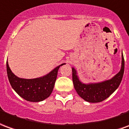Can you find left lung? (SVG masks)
<instances>
[{
  "mask_svg": "<svg viewBox=\"0 0 129 129\" xmlns=\"http://www.w3.org/2000/svg\"><path fill=\"white\" fill-rule=\"evenodd\" d=\"M124 72V59L122 55L120 71L109 80L99 83H83L79 80L77 72L74 67H72V80L75 89L81 98L89 103H99L109 97L118 88L122 80Z\"/></svg>",
  "mask_w": 129,
  "mask_h": 129,
  "instance_id": "left-lung-1",
  "label": "left lung"
}]
</instances>
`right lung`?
Segmentation results:
<instances>
[{"mask_svg":"<svg viewBox=\"0 0 129 129\" xmlns=\"http://www.w3.org/2000/svg\"><path fill=\"white\" fill-rule=\"evenodd\" d=\"M63 63L44 76L33 79L21 78L14 74L7 61V74L11 86L21 97L31 102H40L48 98L53 92L60 67Z\"/></svg>","mask_w":129,"mask_h":129,"instance_id":"add662e5","label":"right lung"}]
</instances>
